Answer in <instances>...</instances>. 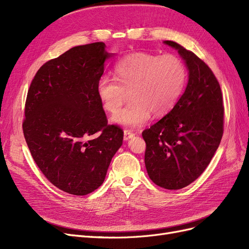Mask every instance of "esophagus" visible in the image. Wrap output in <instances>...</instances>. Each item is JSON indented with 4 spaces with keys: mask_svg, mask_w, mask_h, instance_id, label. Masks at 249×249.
Here are the masks:
<instances>
[{
    "mask_svg": "<svg viewBox=\"0 0 249 249\" xmlns=\"http://www.w3.org/2000/svg\"><path fill=\"white\" fill-rule=\"evenodd\" d=\"M134 136H135V134H134L132 131H130V130H124V139L125 141L131 139V138H133Z\"/></svg>",
    "mask_w": 249,
    "mask_h": 249,
    "instance_id": "1",
    "label": "esophagus"
}]
</instances>
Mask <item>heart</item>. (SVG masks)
I'll return each mask as SVG.
<instances>
[{
	"label": "heart",
	"instance_id": "obj_1",
	"mask_svg": "<svg viewBox=\"0 0 249 249\" xmlns=\"http://www.w3.org/2000/svg\"><path fill=\"white\" fill-rule=\"evenodd\" d=\"M113 73L114 79L102 77L97 82V96L105 110L115 113L130 92V103L112 122L132 127L146 124L152 113L156 117L169 113L183 94L187 81L186 67L177 56L142 52L120 59Z\"/></svg>",
	"mask_w": 249,
	"mask_h": 249
}]
</instances>
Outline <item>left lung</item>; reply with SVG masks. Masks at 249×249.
Instances as JSON below:
<instances>
[{"label": "left lung", "mask_w": 249, "mask_h": 249, "mask_svg": "<svg viewBox=\"0 0 249 249\" xmlns=\"http://www.w3.org/2000/svg\"><path fill=\"white\" fill-rule=\"evenodd\" d=\"M164 43L178 51L189 76L175 108L142 132L144 162L156 185L178 190L194 182L212 160L222 138L224 109L220 85L210 67L178 43Z\"/></svg>", "instance_id": "8db88e82"}]
</instances>
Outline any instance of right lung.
Wrapping results in <instances>:
<instances>
[{
    "mask_svg": "<svg viewBox=\"0 0 249 249\" xmlns=\"http://www.w3.org/2000/svg\"><path fill=\"white\" fill-rule=\"evenodd\" d=\"M112 54L104 42L44 63L30 85L22 131L37 166L60 190L86 195L105 180L124 132L108 124L96 84Z\"/></svg>",
    "mask_w": 249,
    "mask_h": 249,
    "instance_id": "add662e5",
    "label": "right lung"
}]
</instances>
